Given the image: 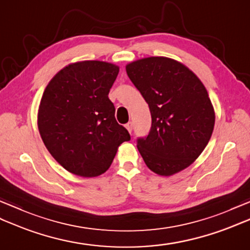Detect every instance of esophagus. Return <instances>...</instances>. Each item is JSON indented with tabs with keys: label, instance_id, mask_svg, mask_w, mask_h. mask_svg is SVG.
Listing matches in <instances>:
<instances>
[{
	"label": "esophagus",
	"instance_id": "1",
	"mask_svg": "<svg viewBox=\"0 0 250 250\" xmlns=\"http://www.w3.org/2000/svg\"><path fill=\"white\" fill-rule=\"evenodd\" d=\"M125 128H126V130H128L130 133L132 132V130H133V124H132V122H128V124L125 125Z\"/></svg>",
	"mask_w": 250,
	"mask_h": 250
}]
</instances>
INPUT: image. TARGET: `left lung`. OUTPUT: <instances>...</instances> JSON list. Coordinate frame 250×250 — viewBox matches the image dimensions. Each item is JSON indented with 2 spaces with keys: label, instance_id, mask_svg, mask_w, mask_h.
<instances>
[{
  "label": "left lung",
  "instance_id": "left-lung-1",
  "mask_svg": "<svg viewBox=\"0 0 250 250\" xmlns=\"http://www.w3.org/2000/svg\"><path fill=\"white\" fill-rule=\"evenodd\" d=\"M149 106L151 128L137 139L146 166L161 176L183 171L208 144L215 111L204 84L182 63L149 57L125 66Z\"/></svg>",
  "mask_w": 250,
  "mask_h": 250
}]
</instances>
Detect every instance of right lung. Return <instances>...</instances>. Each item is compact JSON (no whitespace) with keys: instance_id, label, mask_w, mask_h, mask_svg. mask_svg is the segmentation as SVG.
Instances as JSON below:
<instances>
[{"instance_id":"1","label":"right lung","mask_w":250,"mask_h":250,"mask_svg":"<svg viewBox=\"0 0 250 250\" xmlns=\"http://www.w3.org/2000/svg\"><path fill=\"white\" fill-rule=\"evenodd\" d=\"M119 67L103 61L68 64L47 84L41 100L37 125L57 162L82 177L108 169L128 130L115 118L108 99Z\"/></svg>"}]
</instances>
